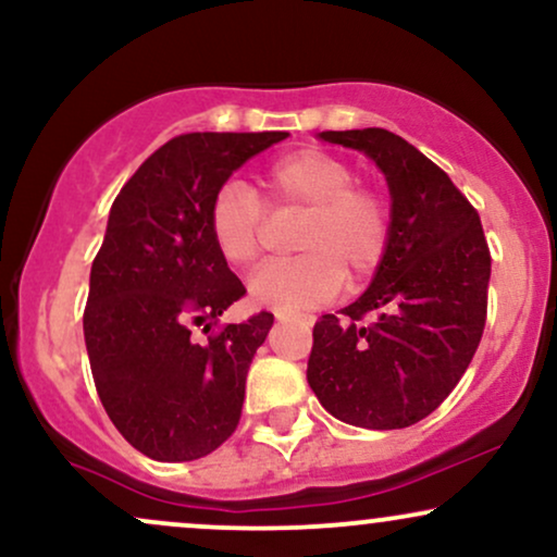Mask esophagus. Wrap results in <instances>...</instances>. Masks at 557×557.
<instances>
[{
  "instance_id": "34e87169",
  "label": "esophagus",
  "mask_w": 557,
  "mask_h": 557,
  "mask_svg": "<svg viewBox=\"0 0 557 557\" xmlns=\"http://www.w3.org/2000/svg\"><path fill=\"white\" fill-rule=\"evenodd\" d=\"M280 322H300V324H314V317L311 314H285V311H277Z\"/></svg>"
}]
</instances>
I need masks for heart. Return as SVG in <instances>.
Returning <instances> with one entry per match:
<instances>
[{"mask_svg":"<svg viewBox=\"0 0 557 557\" xmlns=\"http://www.w3.org/2000/svg\"><path fill=\"white\" fill-rule=\"evenodd\" d=\"M356 168L327 149H298L264 170V188L277 214H306L296 259L274 261L251 277L253 304L300 311L327 304L348 274L372 277L393 243V203L380 188L356 181ZM209 235L230 267H253L264 253L270 212L251 185L227 181L209 201Z\"/></svg>","mask_w":557,"mask_h":557,"instance_id":"1","label":"heart"}]
</instances>
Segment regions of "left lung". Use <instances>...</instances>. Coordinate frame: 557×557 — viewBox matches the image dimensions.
<instances>
[{
  "instance_id": "obj_1",
  "label": "left lung",
  "mask_w": 557,
  "mask_h": 557,
  "mask_svg": "<svg viewBox=\"0 0 557 557\" xmlns=\"http://www.w3.org/2000/svg\"><path fill=\"white\" fill-rule=\"evenodd\" d=\"M385 172L393 243L372 285L314 324L309 385L335 419L403 430L458 385L487 322L490 246L482 220L445 170L385 127L324 131Z\"/></svg>"
}]
</instances>
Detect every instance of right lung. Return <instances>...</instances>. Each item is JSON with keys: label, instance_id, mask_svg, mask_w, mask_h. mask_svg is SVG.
Segmentation results:
<instances>
[{"label": "right lung", "instance_id": "1", "mask_svg": "<svg viewBox=\"0 0 557 557\" xmlns=\"http://www.w3.org/2000/svg\"><path fill=\"white\" fill-rule=\"evenodd\" d=\"M283 138L185 133L159 146L112 203L83 335L107 417L154 461L209 456L240 421L248 367L274 317L216 327L246 287L214 248L207 214L214 190Z\"/></svg>", "mask_w": 557, "mask_h": 557}]
</instances>
